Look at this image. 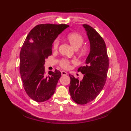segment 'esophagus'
<instances>
[{"mask_svg":"<svg viewBox=\"0 0 131 131\" xmlns=\"http://www.w3.org/2000/svg\"><path fill=\"white\" fill-rule=\"evenodd\" d=\"M61 75H66L68 74V73H66V72H65V71H61Z\"/></svg>","mask_w":131,"mask_h":131,"instance_id":"34e87169","label":"esophagus"}]
</instances>
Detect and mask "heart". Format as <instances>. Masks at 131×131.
I'll use <instances>...</instances> for the list:
<instances>
[{
    "instance_id": "b5f03b06",
    "label": "heart",
    "mask_w": 131,
    "mask_h": 131,
    "mask_svg": "<svg viewBox=\"0 0 131 131\" xmlns=\"http://www.w3.org/2000/svg\"><path fill=\"white\" fill-rule=\"evenodd\" d=\"M66 38L69 43L70 44V46L75 49L79 48L84 42V38L83 36L77 32L69 33L66 36ZM58 45H59V40L58 39H56L53 43V49L54 50H57ZM88 52L89 48L87 46H83L78 49V53L81 56H85L88 53ZM71 63H75L74 61H70L68 59H62L60 61L59 65L63 69H68L70 67Z\"/></svg>"
}]
</instances>
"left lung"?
Here are the masks:
<instances>
[{
    "instance_id": "left-lung-1",
    "label": "left lung",
    "mask_w": 131,
    "mask_h": 131,
    "mask_svg": "<svg viewBox=\"0 0 131 131\" xmlns=\"http://www.w3.org/2000/svg\"><path fill=\"white\" fill-rule=\"evenodd\" d=\"M90 42V52L85 66L78 69L84 75L82 80L69 74V92L71 99L77 104L85 105L96 98L106 81L109 60L105 41L92 27L83 25Z\"/></svg>"
}]
</instances>
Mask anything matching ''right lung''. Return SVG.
I'll list each match as a JSON object with an SVG mask.
<instances>
[{
	"label": "right lung",
	"mask_w": 131,
	"mask_h": 131,
	"mask_svg": "<svg viewBox=\"0 0 131 131\" xmlns=\"http://www.w3.org/2000/svg\"><path fill=\"white\" fill-rule=\"evenodd\" d=\"M69 26L66 24H40L29 33L19 54V71L23 87L30 98L38 102L49 100L54 94L61 73L44 68L45 59L52 54V43Z\"/></svg>",
	"instance_id": "add662e5"
}]
</instances>
